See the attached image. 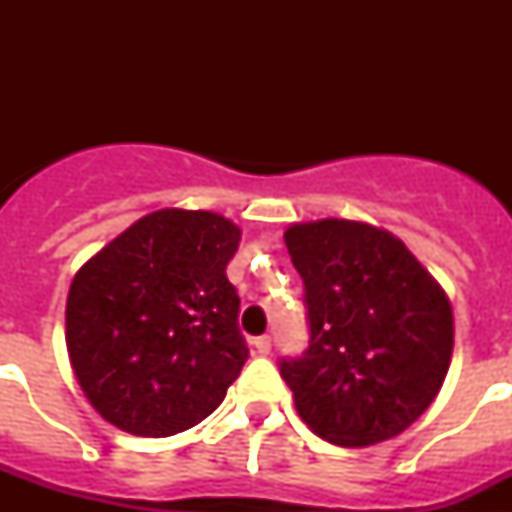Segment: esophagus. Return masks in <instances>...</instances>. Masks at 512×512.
Masks as SVG:
<instances>
[{"instance_id": "1", "label": "esophagus", "mask_w": 512, "mask_h": 512, "mask_svg": "<svg viewBox=\"0 0 512 512\" xmlns=\"http://www.w3.org/2000/svg\"><path fill=\"white\" fill-rule=\"evenodd\" d=\"M253 346H256V351H259L261 356H266L271 351V338L269 336H259L256 341H253Z\"/></svg>"}]
</instances>
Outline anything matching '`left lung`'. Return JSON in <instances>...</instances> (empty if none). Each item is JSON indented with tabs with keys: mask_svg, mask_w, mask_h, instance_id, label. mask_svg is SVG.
<instances>
[{
	"mask_svg": "<svg viewBox=\"0 0 512 512\" xmlns=\"http://www.w3.org/2000/svg\"><path fill=\"white\" fill-rule=\"evenodd\" d=\"M305 282L310 343L279 372L300 418L336 446L400 436L441 390L454 312L441 284L392 233L356 220L284 233Z\"/></svg>",
	"mask_w": 512,
	"mask_h": 512,
	"instance_id": "8db88e82",
	"label": "left lung"
}]
</instances>
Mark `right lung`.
Returning <instances> with one entry per match:
<instances>
[{"label":"right lung","instance_id":"obj_1","mask_svg":"<svg viewBox=\"0 0 512 512\" xmlns=\"http://www.w3.org/2000/svg\"><path fill=\"white\" fill-rule=\"evenodd\" d=\"M241 228L207 210L140 217L76 271L66 346L76 382L133 436L182 433L225 400L248 359L225 266Z\"/></svg>","mask_w":512,"mask_h":512}]
</instances>
